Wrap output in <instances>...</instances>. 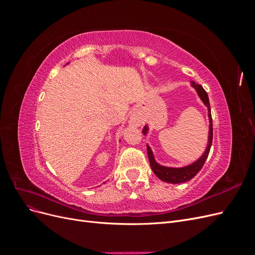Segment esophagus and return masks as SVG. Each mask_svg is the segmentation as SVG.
Instances as JSON below:
<instances>
[{
    "label": "esophagus",
    "instance_id": "obj_1",
    "mask_svg": "<svg viewBox=\"0 0 255 255\" xmlns=\"http://www.w3.org/2000/svg\"><path fill=\"white\" fill-rule=\"evenodd\" d=\"M128 123H129V126H132V127H139L141 125V118L138 115L134 114L129 117Z\"/></svg>",
    "mask_w": 255,
    "mask_h": 255
}]
</instances>
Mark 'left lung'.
Wrapping results in <instances>:
<instances>
[{"label":"left lung","instance_id":"8db88e82","mask_svg":"<svg viewBox=\"0 0 255 255\" xmlns=\"http://www.w3.org/2000/svg\"><path fill=\"white\" fill-rule=\"evenodd\" d=\"M191 87L195 88L199 98L201 99V101L203 104L207 107V115H208V120H210V130H208V138H207V145L204 153L200 156L196 161L191 163L187 166L184 167H167L158 164L155 160V157H154V154L151 150L150 146L146 144V151H148V157L150 161V166L152 168V170L159 180L164 181L166 183H171V184H180L190 181L192 177H194L203 167L205 160L208 156V153H210L211 146H212V141H213V122H212V114H211V105H210V100H208V96L206 94V91L203 89L201 85L196 84L195 82H190ZM149 132V127L144 126L142 133L143 135H146Z\"/></svg>","mask_w":255,"mask_h":255}]
</instances>
